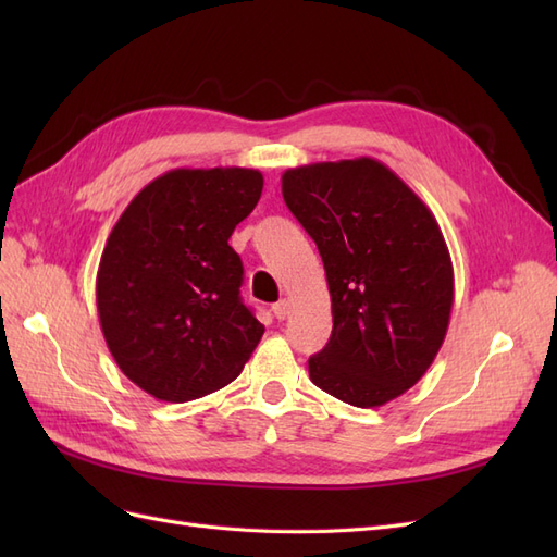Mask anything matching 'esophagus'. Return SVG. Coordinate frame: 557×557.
I'll return each instance as SVG.
<instances>
[{
	"label": "esophagus",
	"instance_id": "1",
	"mask_svg": "<svg viewBox=\"0 0 557 557\" xmlns=\"http://www.w3.org/2000/svg\"><path fill=\"white\" fill-rule=\"evenodd\" d=\"M272 311H274V315H276L278 320H283L285 315L290 313V305H288V299H281V301H276V305L272 307Z\"/></svg>",
	"mask_w": 557,
	"mask_h": 557
}]
</instances>
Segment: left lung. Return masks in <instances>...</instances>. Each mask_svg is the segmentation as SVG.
Instances as JSON below:
<instances>
[{
	"label": "left lung",
	"instance_id": "8db88e82",
	"mask_svg": "<svg viewBox=\"0 0 557 557\" xmlns=\"http://www.w3.org/2000/svg\"><path fill=\"white\" fill-rule=\"evenodd\" d=\"M281 190L318 246L332 299L330 342L309 358V376L352 407H383L444 344L453 262L440 223L374 158L295 166Z\"/></svg>",
	"mask_w": 557,
	"mask_h": 557
}]
</instances>
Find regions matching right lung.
<instances>
[{"instance_id":"1","label":"right lung","mask_w":557,"mask_h":557,"mask_svg":"<svg viewBox=\"0 0 557 557\" xmlns=\"http://www.w3.org/2000/svg\"><path fill=\"white\" fill-rule=\"evenodd\" d=\"M258 170H172L134 197L97 269V313L121 372L162 401L205 397L242 374L264 325L242 301L227 244L256 209Z\"/></svg>"}]
</instances>
